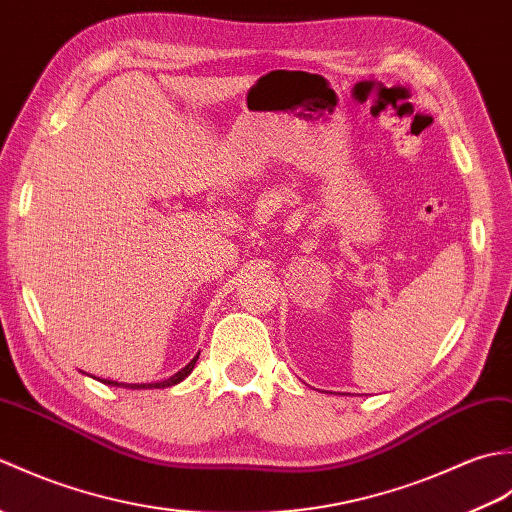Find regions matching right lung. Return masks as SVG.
<instances>
[{
	"label": "right lung",
	"mask_w": 512,
	"mask_h": 512,
	"mask_svg": "<svg viewBox=\"0 0 512 512\" xmlns=\"http://www.w3.org/2000/svg\"><path fill=\"white\" fill-rule=\"evenodd\" d=\"M198 356H200V352L193 356V361L189 363V365H184L178 374H173V376H169L167 380H160V383H140V385H129V383H116V380H101V383H105V385H114V387H129V389H162V387H171V385H178L180 380H184L187 378L191 372H193V367H195V361H198Z\"/></svg>",
	"instance_id": "1"
}]
</instances>
